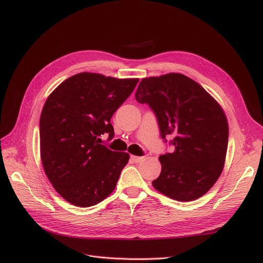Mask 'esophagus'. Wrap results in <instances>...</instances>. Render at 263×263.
Here are the masks:
<instances>
[{"label": "esophagus", "instance_id": "34e87169", "mask_svg": "<svg viewBox=\"0 0 263 263\" xmlns=\"http://www.w3.org/2000/svg\"><path fill=\"white\" fill-rule=\"evenodd\" d=\"M131 160L134 162V163H141L144 158L143 157H135V156H131Z\"/></svg>", "mask_w": 263, "mask_h": 263}]
</instances>
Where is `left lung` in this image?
<instances>
[{"label": "left lung", "instance_id": "8db88e82", "mask_svg": "<svg viewBox=\"0 0 263 263\" xmlns=\"http://www.w3.org/2000/svg\"><path fill=\"white\" fill-rule=\"evenodd\" d=\"M135 98L154 109L163 139L174 136L173 153L159 158L162 172L154 187L178 201L204 195L226 160L229 129L222 106L197 82L176 72L142 79Z\"/></svg>", "mask_w": 263, "mask_h": 263}]
</instances>
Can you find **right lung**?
Returning a JSON list of instances; mask_svg holds the SVG:
<instances>
[{
  "instance_id": "right-lung-1",
  "label": "right lung",
  "mask_w": 263,
  "mask_h": 263,
  "mask_svg": "<svg viewBox=\"0 0 263 263\" xmlns=\"http://www.w3.org/2000/svg\"><path fill=\"white\" fill-rule=\"evenodd\" d=\"M137 82L81 72L49 95L39 121L40 159L52 186L66 201L90 206L115 190L130 156L99 144V136H114L110 118Z\"/></svg>"
}]
</instances>
